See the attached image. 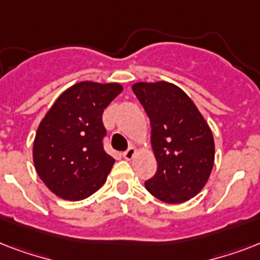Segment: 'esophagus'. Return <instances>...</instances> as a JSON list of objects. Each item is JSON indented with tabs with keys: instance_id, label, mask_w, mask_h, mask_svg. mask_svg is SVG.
I'll use <instances>...</instances> for the list:
<instances>
[{
	"instance_id": "1",
	"label": "esophagus",
	"mask_w": 260,
	"mask_h": 260,
	"mask_svg": "<svg viewBox=\"0 0 260 260\" xmlns=\"http://www.w3.org/2000/svg\"><path fill=\"white\" fill-rule=\"evenodd\" d=\"M135 154H136V150H135L134 147H129V148H128V150H126L125 152L122 154V156H124L126 160H131V159L135 156Z\"/></svg>"
}]
</instances>
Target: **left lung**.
<instances>
[{"label":"left lung","instance_id":"obj_1","mask_svg":"<svg viewBox=\"0 0 260 260\" xmlns=\"http://www.w3.org/2000/svg\"><path fill=\"white\" fill-rule=\"evenodd\" d=\"M132 90L150 117L158 162L146 189L167 204L189 201L206 185L213 169L214 140L208 122L189 95L173 83L138 82Z\"/></svg>","mask_w":260,"mask_h":260}]
</instances>
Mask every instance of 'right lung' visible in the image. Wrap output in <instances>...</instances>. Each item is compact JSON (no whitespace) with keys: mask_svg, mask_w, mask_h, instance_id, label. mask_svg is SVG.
<instances>
[{"mask_svg":"<svg viewBox=\"0 0 260 260\" xmlns=\"http://www.w3.org/2000/svg\"><path fill=\"white\" fill-rule=\"evenodd\" d=\"M121 91L120 83H75L42 120L34 142L35 169L58 197L81 201L105 183L114 159L102 144V113Z\"/></svg>","mask_w":260,"mask_h":260,"instance_id":"1","label":"right lung"}]
</instances>
